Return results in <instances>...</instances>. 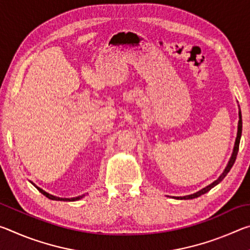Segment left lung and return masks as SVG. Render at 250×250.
I'll return each mask as SVG.
<instances>
[{
	"instance_id": "obj_1",
	"label": "left lung",
	"mask_w": 250,
	"mask_h": 250,
	"mask_svg": "<svg viewBox=\"0 0 250 250\" xmlns=\"http://www.w3.org/2000/svg\"><path fill=\"white\" fill-rule=\"evenodd\" d=\"M238 117H239V120H238V126H237V137H236V140H235V145H234V149H232V153L229 161H228L227 166L225 167V170L223 171V173L221 175L218 176L217 180H215L213 183H210L209 185L205 186V188H203L200 191H197L196 193H193V194H189V195H185V196H173V198H176V200H193V198H196L198 196L203 195V194H205L214 188V186H216L218 183H221V182L224 180V177L227 175V173L230 171L231 167L234 166L235 161H236V156L237 153H238V149H239V142H240V137H242V129H243V120H242V112H240V109L238 111Z\"/></svg>"
}]
</instances>
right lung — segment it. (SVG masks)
Here are the masks:
<instances>
[{
	"label": "right lung",
	"mask_w": 250,
	"mask_h": 250,
	"mask_svg": "<svg viewBox=\"0 0 250 250\" xmlns=\"http://www.w3.org/2000/svg\"><path fill=\"white\" fill-rule=\"evenodd\" d=\"M31 182V181H29ZM31 183L35 186V188L39 189V191L43 194V195H45L46 197H48L49 200H53V201H64V202H74V201H78V200H80V198H83L84 195H86V194H83V195H79V196H76V197H71V198H66V197H58V196H55V195H52V194H49V193H47V192H45L43 188H39V186H37L36 184H34L33 182H31ZM88 194V193H87Z\"/></svg>",
	"instance_id": "obj_1"
}]
</instances>
